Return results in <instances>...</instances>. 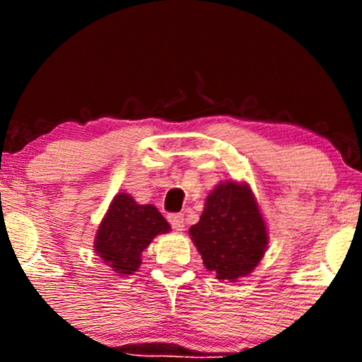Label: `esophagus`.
<instances>
[{
  "label": "esophagus",
  "instance_id": "34e87169",
  "mask_svg": "<svg viewBox=\"0 0 362 362\" xmlns=\"http://www.w3.org/2000/svg\"><path fill=\"white\" fill-rule=\"evenodd\" d=\"M168 221H170V224H172L173 230H177V231L184 230V226H185L184 214H170Z\"/></svg>",
  "mask_w": 362,
  "mask_h": 362
}]
</instances>
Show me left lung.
Returning a JSON list of instances; mask_svg holds the SVG:
<instances>
[{
    "instance_id": "obj_1",
    "label": "left lung",
    "mask_w": 362,
    "mask_h": 362,
    "mask_svg": "<svg viewBox=\"0 0 362 362\" xmlns=\"http://www.w3.org/2000/svg\"><path fill=\"white\" fill-rule=\"evenodd\" d=\"M189 235L207 271L233 282L250 276L269 243L267 226L247 184L228 180L211 190L197 224Z\"/></svg>"
}]
</instances>
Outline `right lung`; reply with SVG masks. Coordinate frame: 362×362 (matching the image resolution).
<instances>
[{"label": "right lung", "instance_id": "right-lung-1", "mask_svg": "<svg viewBox=\"0 0 362 362\" xmlns=\"http://www.w3.org/2000/svg\"><path fill=\"white\" fill-rule=\"evenodd\" d=\"M170 224L151 204H138L129 194H117L103 216L93 248L112 271L132 274L139 269L141 253L156 235L168 233Z\"/></svg>", "mask_w": 362, "mask_h": 362}]
</instances>
